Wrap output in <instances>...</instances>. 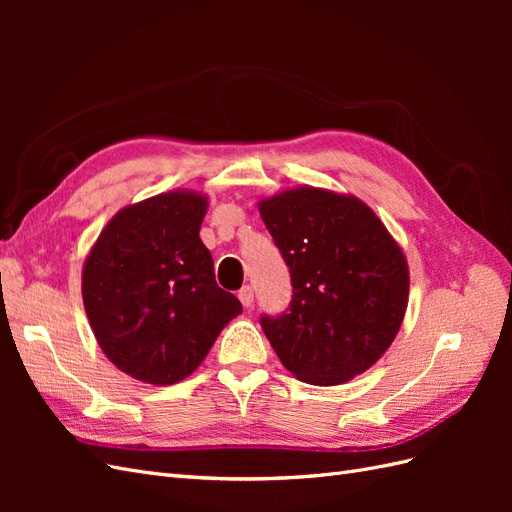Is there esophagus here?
Listing matches in <instances>:
<instances>
[{"mask_svg": "<svg viewBox=\"0 0 512 512\" xmlns=\"http://www.w3.org/2000/svg\"><path fill=\"white\" fill-rule=\"evenodd\" d=\"M239 301L243 303V307H252L254 305V290H252V286H243L239 290Z\"/></svg>", "mask_w": 512, "mask_h": 512, "instance_id": "34e87169", "label": "esophagus"}]
</instances>
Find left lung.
Wrapping results in <instances>:
<instances>
[{
    "label": "left lung",
    "mask_w": 512,
    "mask_h": 512,
    "mask_svg": "<svg viewBox=\"0 0 512 512\" xmlns=\"http://www.w3.org/2000/svg\"><path fill=\"white\" fill-rule=\"evenodd\" d=\"M290 271L292 299L260 327L290 374L333 386L363 374L395 339L408 265L389 230L354 196L297 188L260 203Z\"/></svg>",
    "instance_id": "1"
}]
</instances>
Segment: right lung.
I'll return each instance as SVG.
<instances>
[{"mask_svg":"<svg viewBox=\"0 0 512 512\" xmlns=\"http://www.w3.org/2000/svg\"><path fill=\"white\" fill-rule=\"evenodd\" d=\"M207 200L168 192L121 209L83 269V303L100 348L121 371L175 384L203 363L243 307L215 282L198 230Z\"/></svg>","mask_w":512,"mask_h":512,"instance_id":"add662e5","label":"right lung"}]
</instances>
